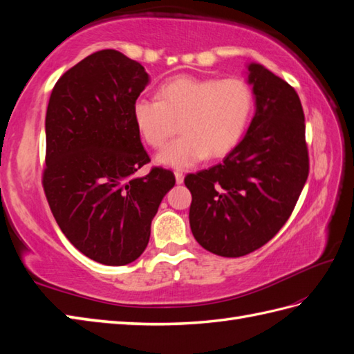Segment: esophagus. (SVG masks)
Instances as JSON below:
<instances>
[{
  "label": "esophagus",
  "instance_id": "obj_1",
  "mask_svg": "<svg viewBox=\"0 0 354 354\" xmlns=\"http://www.w3.org/2000/svg\"><path fill=\"white\" fill-rule=\"evenodd\" d=\"M175 178H176V183L178 184H183L184 183V173H183V170H176L175 171Z\"/></svg>",
  "mask_w": 354,
  "mask_h": 354
}]
</instances>
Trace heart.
I'll return each instance as SVG.
<instances>
[{"label":"heart","instance_id":"obj_1","mask_svg":"<svg viewBox=\"0 0 354 354\" xmlns=\"http://www.w3.org/2000/svg\"><path fill=\"white\" fill-rule=\"evenodd\" d=\"M254 106L251 86L240 77H199L192 74L165 80L158 100L138 97L132 118L140 137L161 149L181 126V137L156 156L173 169H189L225 156L242 140Z\"/></svg>","mask_w":354,"mask_h":354}]
</instances>
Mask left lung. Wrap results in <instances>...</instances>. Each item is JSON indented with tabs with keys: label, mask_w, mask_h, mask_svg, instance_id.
Returning <instances> with one entry per match:
<instances>
[{
	"label": "left lung",
	"mask_w": 354,
	"mask_h": 354,
	"mask_svg": "<svg viewBox=\"0 0 354 354\" xmlns=\"http://www.w3.org/2000/svg\"><path fill=\"white\" fill-rule=\"evenodd\" d=\"M248 71L255 115L243 140L221 164L184 179L193 236L222 257H242L268 243L288 222L309 176L297 91L259 64Z\"/></svg>",
	"instance_id": "obj_1"
}]
</instances>
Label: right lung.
<instances>
[{
    "instance_id": "right-lung-1",
    "label": "right lung",
    "mask_w": 354,
    "mask_h": 354,
    "mask_svg": "<svg viewBox=\"0 0 354 354\" xmlns=\"http://www.w3.org/2000/svg\"><path fill=\"white\" fill-rule=\"evenodd\" d=\"M147 84L141 64L100 50L62 74L50 95L45 196L65 237L102 265L140 257L158 207L176 183L162 167L132 176L150 162L132 118Z\"/></svg>"
}]
</instances>
